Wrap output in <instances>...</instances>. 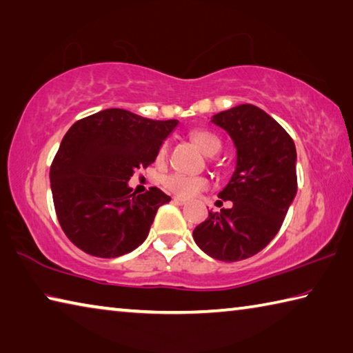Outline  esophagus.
<instances>
[{
    "label": "esophagus",
    "mask_w": 353,
    "mask_h": 353,
    "mask_svg": "<svg viewBox=\"0 0 353 353\" xmlns=\"http://www.w3.org/2000/svg\"><path fill=\"white\" fill-rule=\"evenodd\" d=\"M172 202H174V204H177V205H185V204H187V201L182 199V198H179V196H174V198H172Z\"/></svg>",
    "instance_id": "1"
}]
</instances>
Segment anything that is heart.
I'll return each instance as SVG.
<instances>
[{"label": "heart", "mask_w": 353, "mask_h": 353, "mask_svg": "<svg viewBox=\"0 0 353 353\" xmlns=\"http://www.w3.org/2000/svg\"><path fill=\"white\" fill-rule=\"evenodd\" d=\"M190 139L205 155L218 154L221 149V141L213 134L207 132V130H193V132L190 134ZM166 151H168L166 145L160 146L157 159L163 160L166 157ZM163 185L166 190L181 196V198H193V196L201 193V191H204L208 187V181L205 177L201 176L171 174L168 177H165Z\"/></svg>", "instance_id": "obj_1"}]
</instances>
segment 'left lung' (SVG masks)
<instances>
[{
  "mask_svg": "<svg viewBox=\"0 0 353 353\" xmlns=\"http://www.w3.org/2000/svg\"><path fill=\"white\" fill-rule=\"evenodd\" d=\"M212 123L236 148V170L218 194L234 205L208 212L193 238L213 259L240 261L265 249L282 227L297 193L296 146L276 119L252 104L219 112Z\"/></svg>",
  "mask_w": 353,
  "mask_h": 353,
  "instance_id": "8db88e82",
  "label": "left lung"
}]
</instances>
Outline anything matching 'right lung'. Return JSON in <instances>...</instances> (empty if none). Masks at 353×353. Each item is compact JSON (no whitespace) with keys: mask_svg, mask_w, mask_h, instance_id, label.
Returning a JSON list of instances; mask_svg holds the SVG:
<instances>
[{"mask_svg":"<svg viewBox=\"0 0 353 353\" xmlns=\"http://www.w3.org/2000/svg\"><path fill=\"white\" fill-rule=\"evenodd\" d=\"M177 123L105 109L68 129L50 181L59 224L74 246L115 259L146 240L159 207L171 198L157 187L132 193L128 182L134 171L154 163Z\"/></svg>","mask_w":353,"mask_h":353,"instance_id":"1","label":"right lung"}]
</instances>
